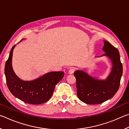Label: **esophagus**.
Instances as JSON below:
<instances>
[{"instance_id": "esophagus-1", "label": "esophagus", "mask_w": 129, "mask_h": 129, "mask_svg": "<svg viewBox=\"0 0 129 129\" xmlns=\"http://www.w3.org/2000/svg\"><path fill=\"white\" fill-rule=\"evenodd\" d=\"M75 70H76V69H75V68H71L69 70V74H72V73H73L74 72H75Z\"/></svg>"}]
</instances>
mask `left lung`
Listing matches in <instances>:
<instances>
[{"mask_svg":"<svg viewBox=\"0 0 129 129\" xmlns=\"http://www.w3.org/2000/svg\"><path fill=\"white\" fill-rule=\"evenodd\" d=\"M103 55L112 61L113 67L110 75L106 80H98L91 77L82 71H76L77 94L81 101L89 105L102 104L112 98L119 87L123 72L118 50L107 41H104Z\"/></svg>","mask_w":129,"mask_h":129,"instance_id":"obj_1","label":"left lung"}]
</instances>
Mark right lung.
<instances>
[{
    "label": "right lung",
    "mask_w": 129,
    "mask_h": 129,
    "mask_svg": "<svg viewBox=\"0 0 129 129\" xmlns=\"http://www.w3.org/2000/svg\"><path fill=\"white\" fill-rule=\"evenodd\" d=\"M15 46L11 50L4 68L8 89L15 97L26 103L37 105L46 102L51 99L56 85L62 80L64 72H51L36 80L29 81L21 80L15 75L12 67L13 51Z\"/></svg>",
    "instance_id": "right-lung-1"
}]
</instances>
